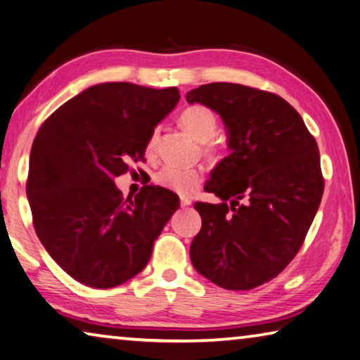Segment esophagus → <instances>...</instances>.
<instances>
[{"label":"esophagus","instance_id":"esophagus-1","mask_svg":"<svg viewBox=\"0 0 360 360\" xmlns=\"http://www.w3.org/2000/svg\"><path fill=\"white\" fill-rule=\"evenodd\" d=\"M180 205H181V207L191 205V199H190V198H180Z\"/></svg>","mask_w":360,"mask_h":360}]
</instances>
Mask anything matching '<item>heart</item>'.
I'll return each instance as SVG.
<instances>
[{
    "label": "heart",
    "mask_w": 360,
    "mask_h": 360,
    "mask_svg": "<svg viewBox=\"0 0 360 360\" xmlns=\"http://www.w3.org/2000/svg\"><path fill=\"white\" fill-rule=\"evenodd\" d=\"M180 124L190 132V134L199 142L205 143L204 150L207 153H217L218 145L212 142L210 139L215 136L218 129V118L215 112L205 105H191L181 112ZM158 142V129L151 132L147 141V153L153 155ZM153 181L161 188L180 194V196H191V194L202 185L204 174L202 170L194 167H176V166H164L153 176Z\"/></svg>",
    "instance_id": "b5f03b06"
}]
</instances>
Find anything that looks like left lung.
I'll list each match as a JSON object with an SVG mask.
<instances>
[{
	"label": "left lung",
	"instance_id": "obj_1",
	"mask_svg": "<svg viewBox=\"0 0 360 360\" xmlns=\"http://www.w3.org/2000/svg\"><path fill=\"white\" fill-rule=\"evenodd\" d=\"M186 101L219 113L232 150L205 185L221 202L194 204L202 228L191 262L215 285L248 291L280 275L305 240L324 193L318 143L275 93L213 82Z\"/></svg>",
	"mask_w": 360,
	"mask_h": 360
}]
</instances>
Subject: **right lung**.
Segmentation results:
<instances>
[{
  "label": "right lung",
  "instance_id": "add662e5",
  "mask_svg": "<svg viewBox=\"0 0 360 360\" xmlns=\"http://www.w3.org/2000/svg\"><path fill=\"white\" fill-rule=\"evenodd\" d=\"M179 99L175 86L109 82L86 88L41 124L27 179L33 226L74 280L107 289L148 264L180 200L153 185L124 199L115 179L129 162L145 161L150 134Z\"/></svg>",
  "mask_w": 360,
  "mask_h": 360
}]
</instances>
